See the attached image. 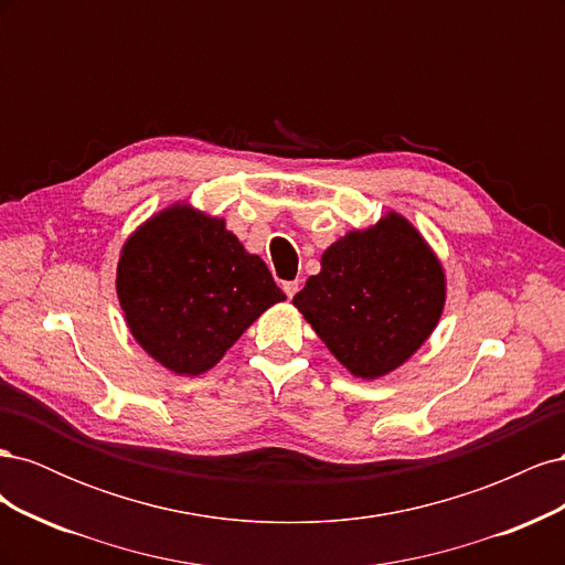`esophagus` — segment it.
<instances>
[{
	"mask_svg": "<svg viewBox=\"0 0 565 565\" xmlns=\"http://www.w3.org/2000/svg\"><path fill=\"white\" fill-rule=\"evenodd\" d=\"M282 289H285V295L292 299L297 292H299V282L297 280H289V282H282Z\"/></svg>",
	"mask_w": 565,
	"mask_h": 565,
	"instance_id": "1",
	"label": "esophagus"
}]
</instances>
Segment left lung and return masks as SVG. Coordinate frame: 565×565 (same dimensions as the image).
<instances>
[{
  "instance_id": "1",
  "label": "left lung",
  "mask_w": 565,
  "mask_h": 565,
  "mask_svg": "<svg viewBox=\"0 0 565 565\" xmlns=\"http://www.w3.org/2000/svg\"><path fill=\"white\" fill-rule=\"evenodd\" d=\"M292 303L341 365L377 380L434 332L446 306V273L422 233L388 212L324 249L320 273Z\"/></svg>"
}]
</instances>
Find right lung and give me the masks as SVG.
Returning a JSON list of instances; mask_svg holds the SVG:
<instances>
[{
    "instance_id": "1",
    "label": "right lung",
    "mask_w": 565,
    "mask_h": 565,
    "mask_svg": "<svg viewBox=\"0 0 565 565\" xmlns=\"http://www.w3.org/2000/svg\"><path fill=\"white\" fill-rule=\"evenodd\" d=\"M115 285L134 339L185 377L214 367L256 318L285 299L224 218L185 202L131 233Z\"/></svg>"
}]
</instances>
